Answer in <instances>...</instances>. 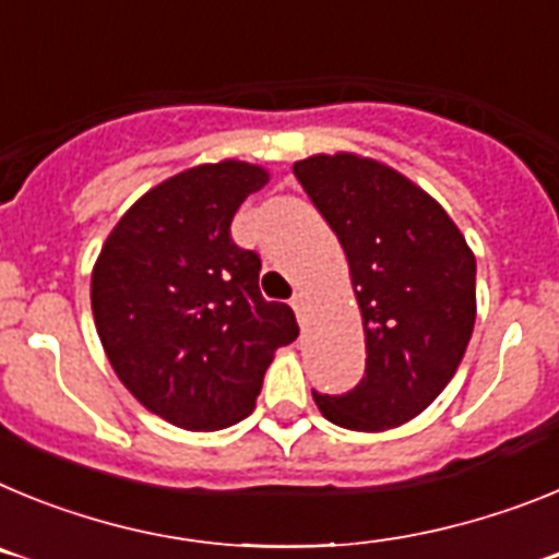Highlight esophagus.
Masks as SVG:
<instances>
[{"instance_id": "1", "label": "esophagus", "mask_w": 559, "mask_h": 559, "mask_svg": "<svg viewBox=\"0 0 559 559\" xmlns=\"http://www.w3.org/2000/svg\"><path fill=\"white\" fill-rule=\"evenodd\" d=\"M290 308H294V313H296V319H299V324H308V316H310V299H308V294H302V290H299V294H294V299H290Z\"/></svg>"}]
</instances>
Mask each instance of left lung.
<instances>
[{
	"instance_id": "obj_1",
	"label": "left lung",
	"mask_w": 559,
	"mask_h": 559,
	"mask_svg": "<svg viewBox=\"0 0 559 559\" xmlns=\"http://www.w3.org/2000/svg\"><path fill=\"white\" fill-rule=\"evenodd\" d=\"M294 176L347 254L367 369L347 394L313 392L330 423L386 431L448 386L476 322V257L448 212L392 167L353 153L296 162Z\"/></svg>"
}]
</instances>
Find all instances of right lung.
Listing matches in <instances>:
<instances>
[{"label": "right lung", "mask_w": 559, "mask_h": 559, "mask_svg": "<svg viewBox=\"0 0 559 559\" xmlns=\"http://www.w3.org/2000/svg\"><path fill=\"white\" fill-rule=\"evenodd\" d=\"M265 181L246 162L162 181L114 226L92 271L114 372L147 412L187 431L249 417L274 349L299 335L294 310L260 294V257L231 240L235 212Z\"/></svg>", "instance_id": "add662e5"}]
</instances>
